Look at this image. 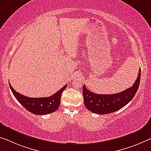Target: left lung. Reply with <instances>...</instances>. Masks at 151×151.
I'll use <instances>...</instances> for the list:
<instances>
[{"instance_id":"8db88e82","label":"left lung","mask_w":151,"mask_h":151,"mask_svg":"<svg viewBox=\"0 0 151 151\" xmlns=\"http://www.w3.org/2000/svg\"><path fill=\"white\" fill-rule=\"evenodd\" d=\"M140 68L138 78L132 87L122 92L113 94H95L83 86V103L88 109L96 114L105 115L115 112L132 101L138 89L140 81Z\"/></svg>"}]
</instances>
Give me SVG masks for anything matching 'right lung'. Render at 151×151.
Returning <instances> with one entry per match:
<instances>
[{
  "mask_svg": "<svg viewBox=\"0 0 151 151\" xmlns=\"http://www.w3.org/2000/svg\"><path fill=\"white\" fill-rule=\"evenodd\" d=\"M9 86L14 96L27 111L36 115H47L55 112L59 107L62 92L66 88L67 85L52 96L44 98H29L25 96L16 92L11 86L10 83Z\"/></svg>",
  "mask_w": 151,
  "mask_h": 151,
  "instance_id": "obj_1",
  "label": "right lung"
}]
</instances>
